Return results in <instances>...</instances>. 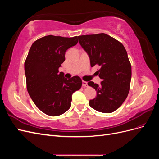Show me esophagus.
<instances>
[{"label": "esophagus", "mask_w": 159, "mask_h": 159, "mask_svg": "<svg viewBox=\"0 0 159 159\" xmlns=\"http://www.w3.org/2000/svg\"><path fill=\"white\" fill-rule=\"evenodd\" d=\"M82 85L83 87H88V82L87 81H82Z\"/></svg>", "instance_id": "obj_1"}]
</instances>
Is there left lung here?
Returning <instances> with one entry per match:
<instances>
[{
    "label": "left lung",
    "mask_w": 159,
    "mask_h": 159,
    "mask_svg": "<svg viewBox=\"0 0 159 159\" xmlns=\"http://www.w3.org/2000/svg\"><path fill=\"white\" fill-rule=\"evenodd\" d=\"M79 43L89 56L91 67L100 66L96 71L101 84L89 81L97 91L89 105L98 111L109 113L117 110L126 99L130 89L131 66L123 45L106 34L78 36Z\"/></svg>",
    "instance_id": "8db88e82"
}]
</instances>
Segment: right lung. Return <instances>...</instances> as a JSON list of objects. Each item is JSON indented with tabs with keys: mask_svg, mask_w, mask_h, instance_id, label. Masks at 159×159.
<instances>
[{
	"mask_svg": "<svg viewBox=\"0 0 159 159\" xmlns=\"http://www.w3.org/2000/svg\"><path fill=\"white\" fill-rule=\"evenodd\" d=\"M78 42V36L49 35L36 40L29 50L25 63L28 92L36 107L50 116L66 112L72 94L82 85L79 76L68 80L58 73L66 50Z\"/></svg>",
	"mask_w": 159,
	"mask_h": 159,
	"instance_id": "1",
	"label": "right lung"
}]
</instances>
